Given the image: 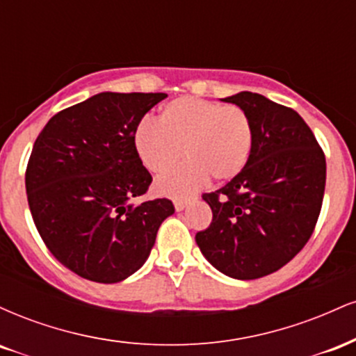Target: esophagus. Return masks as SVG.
Instances as JSON below:
<instances>
[{"label":"esophagus","instance_id":"34e87169","mask_svg":"<svg viewBox=\"0 0 356 356\" xmlns=\"http://www.w3.org/2000/svg\"><path fill=\"white\" fill-rule=\"evenodd\" d=\"M175 211H184L187 207V201H174Z\"/></svg>","mask_w":356,"mask_h":356}]
</instances>
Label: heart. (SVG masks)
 Wrapping results in <instances>:
<instances>
[{
    "instance_id": "obj_1",
    "label": "heart",
    "mask_w": 356,
    "mask_h": 356,
    "mask_svg": "<svg viewBox=\"0 0 356 356\" xmlns=\"http://www.w3.org/2000/svg\"><path fill=\"white\" fill-rule=\"evenodd\" d=\"M136 150L150 172H169L159 179L157 191L170 197H189L209 179L226 182L244 169L252 149V125L238 105L182 97L165 104L157 124L144 120L134 136Z\"/></svg>"
}]
</instances>
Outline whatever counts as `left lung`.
I'll list each match as a JSON object with an SVG mask.
<instances>
[{"mask_svg": "<svg viewBox=\"0 0 356 356\" xmlns=\"http://www.w3.org/2000/svg\"><path fill=\"white\" fill-rule=\"evenodd\" d=\"M222 102L238 105L252 125L246 167L204 194L212 222L195 234L207 261L234 280H257L283 268L312 238L321 211L326 161L300 113L252 92Z\"/></svg>", "mask_w": 356, "mask_h": 356, "instance_id": "obj_1", "label": "left lung"}]
</instances>
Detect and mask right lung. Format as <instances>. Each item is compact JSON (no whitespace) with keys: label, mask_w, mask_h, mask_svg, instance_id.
<instances>
[{"label":"right lung","mask_w":356,"mask_h":356,"mask_svg":"<svg viewBox=\"0 0 356 356\" xmlns=\"http://www.w3.org/2000/svg\"><path fill=\"white\" fill-rule=\"evenodd\" d=\"M165 93L102 92L53 115L28 161V206L63 266L95 283H118L144 266L169 199L134 204L152 175L134 136Z\"/></svg>","instance_id":"1"}]
</instances>
